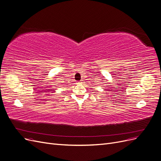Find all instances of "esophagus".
Wrapping results in <instances>:
<instances>
[{"label":"esophagus","mask_w":161,"mask_h":161,"mask_svg":"<svg viewBox=\"0 0 161 161\" xmlns=\"http://www.w3.org/2000/svg\"><path fill=\"white\" fill-rule=\"evenodd\" d=\"M77 83H79V84H80V83H81V82H78Z\"/></svg>","instance_id":"obj_1"}]
</instances>
